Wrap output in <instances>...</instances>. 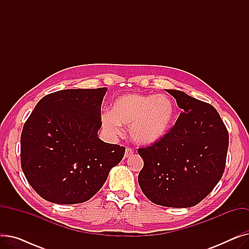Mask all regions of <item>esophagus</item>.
<instances>
[{
	"label": "esophagus",
	"instance_id": "34e87169",
	"mask_svg": "<svg viewBox=\"0 0 249 249\" xmlns=\"http://www.w3.org/2000/svg\"><path fill=\"white\" fill-rule=\"evenodd\" d=\"M133 154V150L131 149V148H126V150H125V158L126 159H128V158H130V156H131Z\"/></svg>",
	"mask_w": 249,
	"mask_h": 249
}]
</instances>
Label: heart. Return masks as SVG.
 Wrapping results in <instances>:
<instances>
[{
	"mask_svg": "<svg viewBox=\"0 0 249 249\" xmlns=\"http://www.w3.org/2000/svg\"><path fill=\"white\" fill-rule=\"evenodd\" d=\"M175 116V104L166 95L128 94L118 98L112 111L102 114L101 121L111 136L120 135L122 125L129 126L134 143L151 146L166 136Z\"/></svg>",
	"mask_w": 249,
	"mask_h": 249,
	"instance_id": "1",
	"label": "heart"
}]
</instances>
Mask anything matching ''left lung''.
<instances>
[{
	"mask_svg": "<svg viewBox=\"0 0 249 249\" xmlns=\"http://www.w3.org/2000/svg\"><path fill=\"white\" fill-rule=\"evenodd\" d=\"M166 91L181 113L162 140L138 149L144 162L138 184L156 205L189 208L205 199L223 176L229 136L212 105L181 90Z\"/></svg>",
	"mask_w": 249,
	"mask_h": 249,
	"instance_id": "1",
	"label": "left lung"
}]
</instances>
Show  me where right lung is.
Masks as SVG:
<instances>
[{"label":"right lung","instance_id":"add662e5","mask_svg":"<svg viewBox=\"0 0 249 249\" xmlns=\"http://www.w3.org/2000/svg\"><path fill=\"white\" fill-rule=\"evenodd\" d=\"M107 88L62 89L43 97L24 124L22 171L34 191L54 204L89 200L125 153L98 137Z\"/></svg>","mask_w":249,"mask_h":249}]
</instances>
